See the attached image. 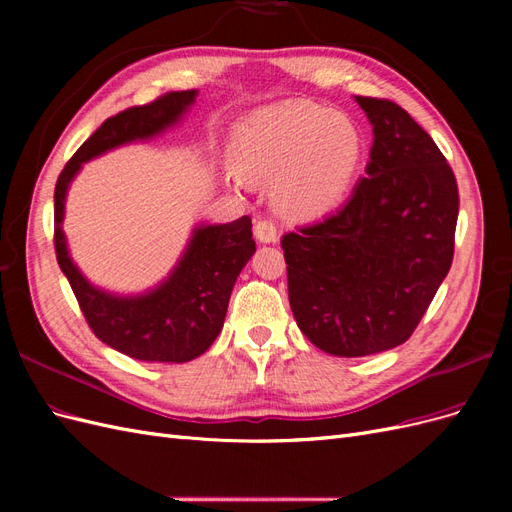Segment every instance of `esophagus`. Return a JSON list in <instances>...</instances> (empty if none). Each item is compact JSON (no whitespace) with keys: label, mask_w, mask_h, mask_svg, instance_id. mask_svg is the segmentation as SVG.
Segmentation results:
<instances>
[{"label":"esophagus","mask_w":512,"mask_h":512,"mask_svg":"<svg viewBox=\"0 0 512 512\" xmlns=\"http://www.w3.org/2000/svg\"><path fill=\"white\" fill-rule=\"evenodd\" d=\"M254 237L260 243H275L280 235H277V228L271 220H260L254 224Z\"/></svg>","instance_id":"1"}]
</instances>
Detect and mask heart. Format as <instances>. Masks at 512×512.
<instances>
[{"mask_svg":"<svg viewBox=\"0 0 512 512\" xmlns=\"http://www.w3.org/2000/svg\"><path fill=\"white\" fill-rule=\"evenodd\" d=\"M228 181L273 183V203L297 220L329 215L352 192L365 138L346 113L280 102L243 117L228 138Z\"/></svg>","mask_w":512,"mask_h":512,"instance_id":"b5f03b06","label":"heart"}]
</instances>
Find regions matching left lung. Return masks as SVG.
I'll use <instances>...</instances> for the list:
<instances>
[{"label": "left lung", "mask_w": 512, "mask_h": 512, "mask_svg": "<svg viewBox=\"0 0 512 512\" xmlns=\"http://www.w3.org/2000/svg\"><path fill=\"white\" fill-rule=\"evenodd\" d=\"M374 130L348 203L282 237L290 309L333 356L391 350L421 322L451 269L459 192L451 166L389 100L356 96Z\"/></svg>", "instance_id": "8db88e82"}]
</instances>
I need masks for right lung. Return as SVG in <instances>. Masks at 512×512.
I'll use <instances>...</instances> for the list:
<instances>
[{
	"mask_svg": "<svg viewBox=\"0 0 512 512\" xmlns=\"http://www.w3.org/2000/svg\"><path fill=\"white\" fill-rule=\"evenodd\" d=\"M198 91H173L147 106L128 108L91 134L61 170L55 185V252L91 331L106 346L138 361L188 363L209 350L224 327L230 292L256 252L252 220L198 222L170 273L143 292H113L89 282L70 256L64 232L66 198L83 164L123 145L147 143L177 128Z\"/></svg>",
	"mask_w": 512,
	"mask_h": 512,
	"instance_id": "add662e5",
	"label": "right lung"
}]
</instances>
